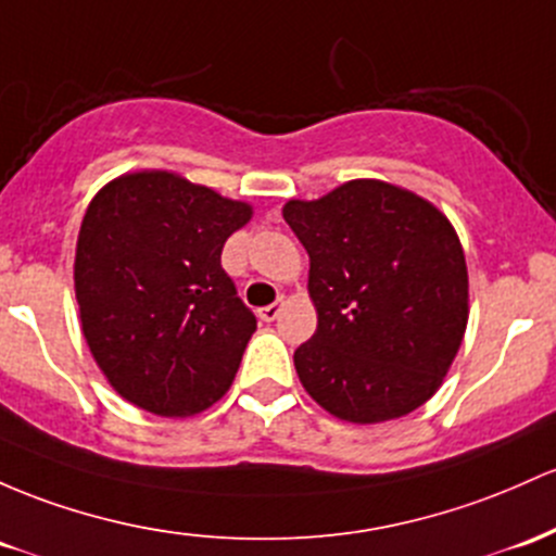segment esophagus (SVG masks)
Masks as SVG:
<instances>
[{"mask_svg": "<svg viewBox=\"0 0 556 556\" xmlns=\"http://www.w3.org/2000/svg\"><path fill=\"white\" fill-rule=\"evenodd\" d=\"M282 308H285V298H279V301H277V303H271V306L258 308V319H264V321H274V319H277L279 314H282Z\"/></svg>", "mask_w": 556, "mask_h": 556, "instance_id": "34e87169", "label": "esophagus"}]
</instances>
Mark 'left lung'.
I'll use <instances>...</instances> for the list:
<instances>
[{"label": "left lung", "instance_id": "8db88e82", "mask_svg": "<svg viewBox=\"0 0 556 556\" xmlns=\"http://www.w3.org/2000/svg\"><path fill=\"white\" fill-rule=\"evenodd\" d=\"M306 248L316 332L295 351L303 388L332 417L380 425L430 401L469 319L465 250L446 213L380 179L288 200Z\"/></svg>", "mask_w": 556, "mask_h": 556}]
</instances>
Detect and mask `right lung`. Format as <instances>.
<instances>
[{
    "mask_svg": "<svg viewBox=\"0 0 556 556\" xmlns=\"http://www.w3.org/2000/svg\"><path fill=\"white\" fill-rule=\"evenodd\" d=\"M250 218V203L174 170L121 174L91 198L73 288L84 340L121 399L170 419L224 399L255 316L222 250Z\"/></svg>",
    "mask_w": 556,
    "mask_h": 556,
    "instance_id": "1",
    "label": "right lung"
}]
</instances>
